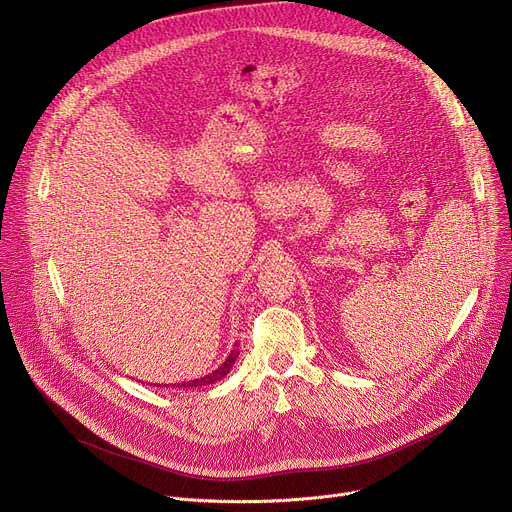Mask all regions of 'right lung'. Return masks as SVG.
Instances as JSON below:
<instances>
[{
	"label": "right lung",
	"mask_w": 512,
	"mask_h": 512,
	"mask_svg": "<svg viewBox=\"0 0 512 512\" xmlns=\"http://www.w3.org/2000/svg\"><path fill=\"white\" fill-rule=\"evenodd\" d=\"M236 358H238V352L236 350H232L230 354H228V358L216 368V370H212V372H208L206 377H199V379H193V381H187V383H183L181 387H203V385H212V383H218V381H222L226 374L230 372V368H232V364L236 362Z\"/></svg>",
	"instance_id": "right-lung-1"
}]
</instances>
